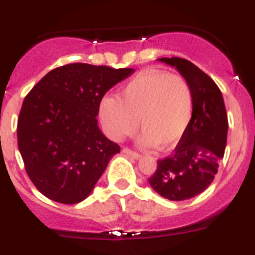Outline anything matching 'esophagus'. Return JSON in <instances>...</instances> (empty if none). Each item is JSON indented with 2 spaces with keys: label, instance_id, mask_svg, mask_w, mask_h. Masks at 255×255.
<instances>
[{
  "label": "esophagus",
  "instance_id": "1",
  "mask_svg": "<svg viewBox=\"0 0 255 255\" xmlns=\"http://www.w3.org/2000/svg\"><path fill=\"white\" fill-rule=\"evenodd\" d=\"M123 152L125 153V154L130 155V157H132V158H135V159H138V158H140V157H141V154H140V153L135 152V150H131V149H129V148H124V149H123Z\"/></svg>",
  "mask_w": 255,
  "mask_h": 255
}]
</instances>
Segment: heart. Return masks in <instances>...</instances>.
I'll return each instance as SVG.
<instances>
[{
    "mask_svg": "<svg viewBox=\"0 0 255 255\" xmlns=\"http://www.w3.org/2000/svg\"><path fill=\"white\" fill-rule=\"evenodd\" d=\"M194 111L193 91L184 76L145 70L115 97L101 101L100 115L112 138L131 135L140 126L143 141L172 147L188 129Z\"/></svg>",
    "mask_w": 255,
    "mask_h": 255,
    "instance_id": "1",
    "label": "heart"
}]
</instances>
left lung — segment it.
Instances as JSON below:
<instances>
[{"label":"left lung","instance_id":"8db88e82","mask_svg":"<svg viewBox=\"0 0 255 255\" xmlns=\"http://www.w3.org/2000/svg\"><path fill=\"white\" fill-rule=\"evenodd\" d=\"M158 60L176 67L194 96L188 129L172 154L158 159L157 170L148 179L161 197L179 202L194 198L212 184L225 154L229 121L220 88L206 73L185 58Z\"/></svg>","mask_w":255,"mask_h":255}]
</instances>
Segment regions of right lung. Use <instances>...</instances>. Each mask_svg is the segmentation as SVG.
<instances>
[{"label": "right lung", "mask_w": 255, "mask_h": 255, "mask_svg": "<svg viewBox=\"0 0 255 255\" xmlns=\"http://www.w3.org/2000/svg\"><path fill=\"white\" fill-rule=\"evenodd\" d=\"M134 69L69 64L51 70L26 94L17 119V145L35 188L75 204L91 194L120 145L98 128L103 96Z\"/></svg>", "instance_id": "1"}]
</instances>
